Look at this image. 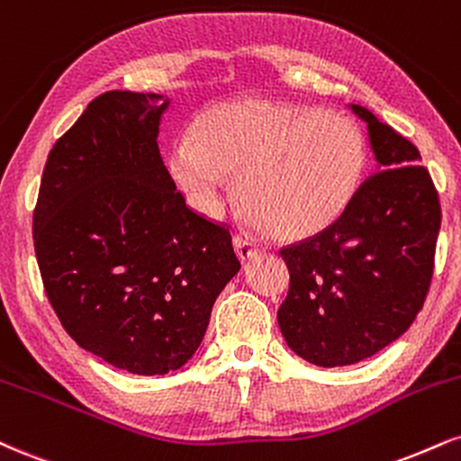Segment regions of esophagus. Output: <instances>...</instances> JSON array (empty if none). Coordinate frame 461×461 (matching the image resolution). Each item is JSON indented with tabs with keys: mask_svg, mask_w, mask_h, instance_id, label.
Here are the masks:
<instances>
[{
	"mask_svg": "<svg viewBox=\"0 0 461 461\" xmlns=\"http://www.w3.org/2000/svg\"><path fill=\"white\" fill-rule=\"evenodd\" d=\"M234 245H236V251H238V255H240L242 262H247V259H253L255 255L262 253V247H259L258 242H255L253 238H249L247 234H236Z\"/></svg>",
	"mask_w": 461,
	"mask_h": 461,
	"instance_id": "34e87169",
	"label": "esophagus"
}]
</instances>
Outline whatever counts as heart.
<instances>
[{
  "label": "heart",
  "mask_w": 461,
  "mask_h": 461,
  "mask_svg": "<svg viewBox=\"0 0 461 461\" xmlns=\"http://www.w3.org/2000/svg\"><path fill=\"white\" fill-rule=\"evenodd\" d=\"M167 165L203 212L223 206L227 176H238V202L253 225L279 238H307L337 221L352 199L365 141L339 113L249 98L203 111Z\"/></svg>",
  "instance_id": "heart-1"
}]
</instances>
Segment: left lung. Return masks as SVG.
I'll list each match as a JSON object with an SVG mask.
<instances>
[{"label":"left lung","instance_id":"obj_1","mask_svg":"<svg viewBox=\"0 0 461 461\" xmlns=\"http://www.w3.org/2000/svg\"><path fill=\"white\" fill-rule=\"evenodd\" d=\"M367 124L375 174L339 219L281 249L290 290L276 320L287 346L318 367L374 357L410 329L434 275L440 202L414 143L350 104Z\"/></svg>","mask_w":461,"mask_h":461}]
</instances>
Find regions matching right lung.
Returning <instances> with one entry per match:
<instances>
[{"label": "right lung", "mask_w": 461, "mask_h": 461, "mask_svg": "<svg viewBox=\"0 0 461 461\" xmlns=\"http://www.w3.org/2000/svg\"><path fill=\"white\" fill-rule=\"evenodd\" d=\"M169 98L111 90L55 141L34 208L38 268L66 332L137 375L180 369L240 259L158 149Z\"/></svg>", "instance_id": "add662e5"}]
</instances>
